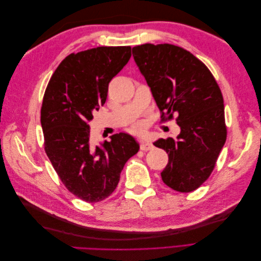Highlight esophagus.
Instances as JSON below:
<instances>
[{"instance_id":"1","label":"esophagus","mask_w":261,"mask_h":261,"mask_svg":"<svg viewBox=\"0 0 261 261\" xmlns=\"http://www.w3.org/2000/svg\"><path fill=\"white\" fill-rule=\"evenodd\" d=\"M152 148H153V145L151 143H149V141H146V140H141L140 150H143V151H148V150Z\"/></svg>"}]
</instances>
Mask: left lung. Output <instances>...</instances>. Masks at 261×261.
Instances as JSON below:
<instances>
[{
  "label": "left lung",
  "mask_w": 261,
  "mask_h": 261,
  "mask_svg": "<svg viewBox=\"0 0 261 261\" xmlns=\"http://www.w3.org/2000/svg\"><path fill=\"white\" fill-rule=\"evenodd\" d=\"M133 57L151 89L161 121L176 113L177 138L153 144L167 151L163 183L179 193H191L208 179L226 140L223 97L209 68L180 46L145 43Z\"/></svg>",
  "instance_id": "obj_1"
}]
</instances>
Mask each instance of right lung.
I'll use <instances>...</instances> for the list:
<instances>
[{
	"label": "right lung",
	"mask_w": 261,
	"mask_h": 261,
	"mask_svg": "<svg viewBox=\"0 0 261 261\" xmlns=\"http://www.w3.org/2000/svg\"><path fill=\"white\" fill-rule=\"evenodd\" d=\"M130 46L70 53L55 69L42 100L44 150L68 191L86 202L106 199L139 145L126 133L93 146L89 122L106 103L109 83L130 59Z\"/></svg>",
	"instance_id": "1"
}]
</instances>
